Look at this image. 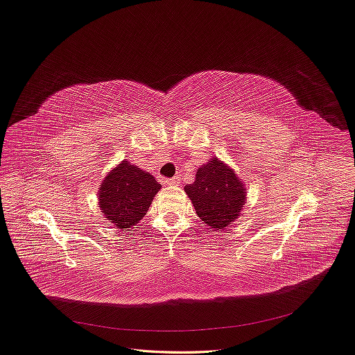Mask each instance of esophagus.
<instances>
[{
    "label": "esophagus",
    "instance_id": "1",
    "mask_svg": "<svg viewBox=\"0 0 355 355\" xmlns=\"http://www.w3.org/2000/svg\"><path fill=\"white\" fill-rule=\"evenodd\" d=\"M166 184H170V185H178V184H180V177L168 178V180H166Z\"/></svg>",
    "mask_w": 355,
    "mask_h": 355
}]
</instances>
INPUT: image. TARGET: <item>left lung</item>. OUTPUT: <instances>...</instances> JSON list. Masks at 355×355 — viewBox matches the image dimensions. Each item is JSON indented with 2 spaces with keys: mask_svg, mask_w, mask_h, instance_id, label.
<instances>
[{
  "mask_svg": "<svg viewBox=\"0 0 355 355\" xmlns=\"http://www.w3.org/2000/svg\"><path fill=\"white\" fill-rule=\"evenodd\" d=\"M185 193L197 216L216 232L232 225L246 201L243 182L217 158L198 168L194 182L185 185Z\"/></svg>",
  "mask_w": 355,
  "mask_h": 355,
  "instance_id": "1",
  "label": "left lung"
}]
</instances>
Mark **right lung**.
Wrapping results in <instances>:
<instances>
[{
  "instance_id": "add662e5",
  "label": "right lung",
  "mask_w": 355,
  "mask_h": 355,
  "mask_svg": "<svg viewBox=\"0 0 355 355\" xmlns=\"http://www.w3.org/2000/svg\"><path fill=\"white\" fill-rule=\"evenodd\" d=\"M161 184L141 168L122 161L103 180L99 207L118 229L138 225L159 191Z\"/></svg>"
}]
</instances>
